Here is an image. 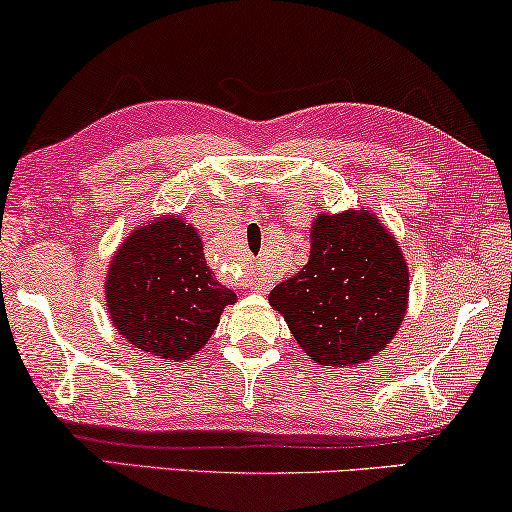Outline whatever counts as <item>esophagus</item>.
<instances>
[{"instance_id":"obj_1","label":"esophagus","mask_w":512,"mask_h":512,"mask_svg":"<svg viewBox=\"0 0 512 512\" xmlns=\"http://www.w3.org/2000/svg\"><path fill=\"white\" fill-rule=\"evenodd\" d=\"M249 287L258 291V294H265L272 287V280L268 275H263V272H254V275L249 277Z\"/></svg>"}]
</instances>
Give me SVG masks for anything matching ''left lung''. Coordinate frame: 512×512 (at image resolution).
I'll return each instance as SVG.
<instances>
[{
    "label": "left lung",
    "instance_id": "1",
    "mask_svg": "<svg viewBox=\"0 0 512 512\" xmlns=\"http://www.w3.org/2000/svg\"><path fill=\"white\" fill-rule=\"evenodd\" d=\"M268 301L310 360L350 367L393 341L407 313L409 270L374 214H320L308 263L277 284Z\"/></svg>",
    "mask_w": 512,
    "mask_h": 512
}]
</instances>
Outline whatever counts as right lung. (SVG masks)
<instances>
[{
  "mask_svg": "<svg viewBox=\"0 0 512 512\" xmlns=\"http://www.w3.org/2000/svg\"><path fill=\"white\" fill-rule=\"evenodd\" d=\"M105 301L115 329L134 348L181 362L204 348L237 296L209 270L197 230L181 216H164L117 249Z\"/></svg>",
  "mask_w": 512,
  "mask_h": 512,
  "instance_id": "right-lung-1",
  "label": "right lung"
}]
</instances>
